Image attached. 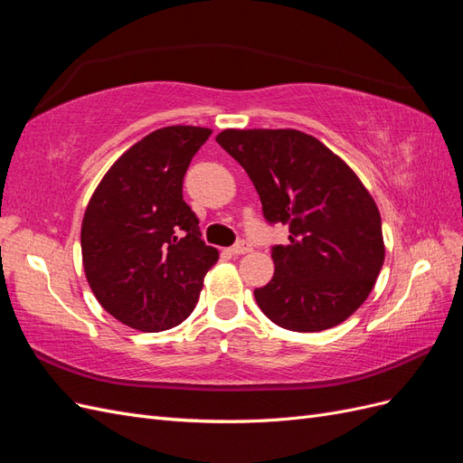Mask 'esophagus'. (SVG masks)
<instances>
[{"instance_id": "esophagus-1", "label": "esophagus", "mask_w": 463, "mask_h": 463, "mask_svg": "<svg viewBox=\"0 0 463 463\" xmlns=\"http://www.w3.org/2000/svg\"><path fill=\"white\" fill-rule=\"evenodd\" d=\"M250 249H253V247H250V243L241 240V241H237V243H235V245L230 249V250H232L233 255H245V253H249Z\"/></svg>"}]
</instances>
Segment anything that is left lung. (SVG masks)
<instances>
[{
    "mask_svg": "<svg viewBox=\"0 0 463 463\" xmlns=\"http://www.w3.org/2000/svg\"><path fill=\"white\" fill-rule=\"evenodd\" d=\"M218 145L253 181L264 218L289 228L272 249L260 311L293 332L338 326L369 298L384 262L383 222L367 187L318 138L298 129H226Z\"/></svg>",
    "mask_w": 463,
    "mask_h": 463,
    "instance_id": "8db88e82",
    "label": "left lung"
}]
</instances>
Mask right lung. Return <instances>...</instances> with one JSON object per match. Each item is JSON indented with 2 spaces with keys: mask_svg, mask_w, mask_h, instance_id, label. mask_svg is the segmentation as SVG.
Returning a JSON list of instances; mask_svg holds the SVG:
<instances>
[{
  "mask_svg": "<svg viewBox=\"0 0 463 463\" xmlns=\"http://www.w3.org/2000/svg\"><path fill=\"white\" fill-rule=\"evenodd\" d=\"M210 133L193 125L152 131L121 154L87 204L85 276L98 303L129 328L160 332L184 322L218 260L184 201L185 172Z\"/></svg>",
  "mask_w": 463,
  "mask_h": 463,
  "instance_id": "1",
  "label": "right lung"
}]
</instances>
